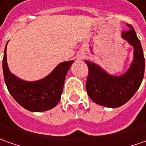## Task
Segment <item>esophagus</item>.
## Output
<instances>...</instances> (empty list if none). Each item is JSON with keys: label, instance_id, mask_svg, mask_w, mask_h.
Here are the masks:
<instances>
[{"label": "esophagus", "instance_id": "1", "mask_svg": "<svg viewBox=\"0 0 146 146\" xmlns=\"http://www.w3.org/2000/svg\"><path fill=\"white\" fill-rule=\"evenodd\" d=\"M78 59V60H82V56H79Z\"/></svg>", "mask_w": 146, "mask_h": 146}]
</instances>
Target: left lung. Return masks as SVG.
<instances>
[{
    "mask_svg": "<svg viewBox=\"0 0 146 146\" xmlns=\"http://www.w3.org/2000/svg\"><path fill=\"white\" fill-rule=\"evenodd\" d=\"M128 31L121 34V38L133 48V58L125 73L111 75L99 64L85 60L89 68L86 91L95 103L103 107L116 108L128 102L137 91L145 73V58L141 42L133 27L126 24Z\"/></svg>",
    "mask_w": 146,
    "mask_h": 146,
    "instance_id": "left-lung-1",
    "label": "left lung"
}]
</instances>
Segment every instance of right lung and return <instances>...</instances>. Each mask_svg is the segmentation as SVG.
Returning a JSON list of instances; mask_svg holds the SVG:
<instances>
[{"instance_id":"1","label":"right lung","mask_w":146,"mask_h":146,"mask_svg":"<svg viewBox=\"0 0 146 146\" xmlns=\"http://www.w3.org/2000/svg\"><path fill=\"white\" fill-rule=\"evenodd\" d=\"M5 45L3 58V73L5 85L15 101L33 112H41L55 108L63 92L66 74L74 60L61 62L45 78L25 81L10 72L7 63Z\"/></svg>"}]
</instances>
